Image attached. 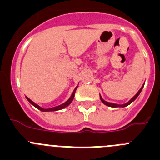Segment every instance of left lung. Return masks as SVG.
I'll return each instance as SVG.
<instances>
[{"label":"left lung","instance_id":"8db88e82","mask_svg":"<svg viewBox=\"0 0 160 160\" xmlns=\"http://www.w3.org/2000/svg\"><path fill=\"white\" fill-rule=\"evenodd\" d=\"M143 86H144V84H143V86H142V87L140 88V89H139V90L138 91V92L136 93V94L135 95V96H134L133 97H132V99H131V100H129V101H128V102H127V103H123V104H118V103H110V102H108V101H106V100H103V98H102V96H100V100H101V101H102V103H104V104H105V105H107V106H108V107H112V108H124V107H126V106H128V105H129V104H130V103H132V102L134 101V100H136V98L138 97V96H139V95L140 94L141 91H142V89H143Z\"/></svg>","mask_w":160,"mask_h":160}]
</instances>
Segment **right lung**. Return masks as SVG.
I'll use <instances>...</instances> for the list:
<instances>
[{"label":"right lung","instance_id":"1","mask_svg":"<svg viewBox=\"0 0 160 160\" xmlns=\"http://www.w3.org/2000/svg\"><path fill=\"white\" fill-rule=\"evenodd\" d=\"M77 88H78V85L77 86V87L75 88V89L73 90L71 96L69 97V99L67 100V101L64 102V103H62V104L60 105H58V106H56V107H53V108H41V106H39L38 104H37L36 103H34L32 100H31L28 97H27V96H25L26 97V99L28 100V101L31 104H32L35 108H37V109H39L40 111H41V112H55V111H58V110H60V109H63L64 108L68 107V105L70 104V103H72V101L73 100V99H74V96H75V92H76V90L77 89Z\"/></svg>","mask_w":160,"mask_h":160}]
</instances>
